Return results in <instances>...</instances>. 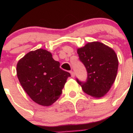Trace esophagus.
Returning a JSON list of instances; mask_svg holds the SVG:
<instances>
[{"mask_svg": "<svg viewBox=\"0 0 133 133\" xmlns=\"http://www.w3.org/2000/svg\"><path fill=\"white\" fill-rule=\"evenodd\" d=\"M70 73H71V75L72 77L74 78L75 77V72L74 71H70Z\"/></svg>", "mask_w": 133, "mask_h": 133, "instance_id": "1", "label": "esophagus"}]
</instances>
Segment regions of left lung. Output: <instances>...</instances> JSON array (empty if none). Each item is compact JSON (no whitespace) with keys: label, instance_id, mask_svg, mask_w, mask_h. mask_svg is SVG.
Here are the masks:
<instances>
[{"label":"left lung","instance_id":"obj_1","mask_svg":"<svg viewBox=\"0 0 133 133\" xmlns=\"http://www.w3.org/2000/svg\"><path fill=\"white\" fill-rule=\"evenodd\" d=\"M79 59L88 72L86 82L76 78L82 90L95 98L104 96L111 89L117 75L118 60L112 48L92 42L77 49Z\"/></svg>","mask_w":133,"mask_h":133}]
</instances>
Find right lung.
Wrapping results in <instances>:
<instances>
[{"label":"right lung","mask_w":133,"mask_h":133,"mask_svg":"<svg viewBox=\"0 0 133 133\" xmlns=\"http://www.w3.org/2000/svg\"><path fill=\"white\" fill-rule=\"evenodd\" d=\"M17 75L24 90L37 104L49 106L57 101L70 73L60 68L50 52H29L17 65Z\"/></svg>","instance_id":"obj_1"}]
</instances>
